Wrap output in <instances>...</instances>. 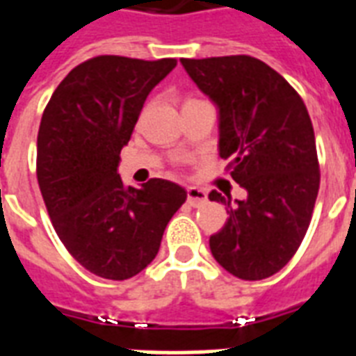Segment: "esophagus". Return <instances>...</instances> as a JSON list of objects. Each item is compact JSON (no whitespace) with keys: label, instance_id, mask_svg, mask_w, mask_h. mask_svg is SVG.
<instances>
[{"label":"esophagus","instance_id":"34e87169","mask_svg":"<svg viewBox=\"0 0 356 356\" xmlns=\"http://www.w3.org/2000/svg\"><path fill=\"white\" fill-rule=\"evenodd\" d=\"M186 201H188L192 207L205 205L207 192L201 188H195V186H190V188H186Z\"/></svg>","mask_w":356,"mask_h":356}]
</instances>
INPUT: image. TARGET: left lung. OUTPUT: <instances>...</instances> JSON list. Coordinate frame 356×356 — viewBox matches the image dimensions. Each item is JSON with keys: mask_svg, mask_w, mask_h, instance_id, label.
Returning a JSON list of instances; mask_svg holds the SVG:
<instances>
[{"mask_svg": "<svg viewBox=\"0 0 356 356\" xmlns=\"http://www.w3.org/2000/svg\"><path fill=\"white\" fill-rule=\"evenodd\" d=\"M220 108V156L248 200L227 205V222L209 243L218 264L243 281L282 270L303 242L320 190L309 111L281 74L249 55L181 58Z\"/></svg>", "mask_w": 356, "mask_h": 356, "instance_id": "8db88e82", "label": "left lung"}]
</instances>
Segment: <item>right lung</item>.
Here are the masks:
<instances>
[{
  "label": "right lung",
  "instance_id": "right-lung-1",
  "mask_svg": "<svg viewBox=\"0 0 356 356\" xmlns=\"http://www.w3.org/2000/svg\"><path fill=\"white\" fill-rule=\"evenodd\" d=\"M175 66V58H88L64 77L42 114L36 179L47 214L70 254L103 279L144 270L186 201L175 183L151 179L133 188L118 175L145 97Z\"/></svg>",
  "mask_w": 356,
  "mask_h": 356
}]
</instances>
